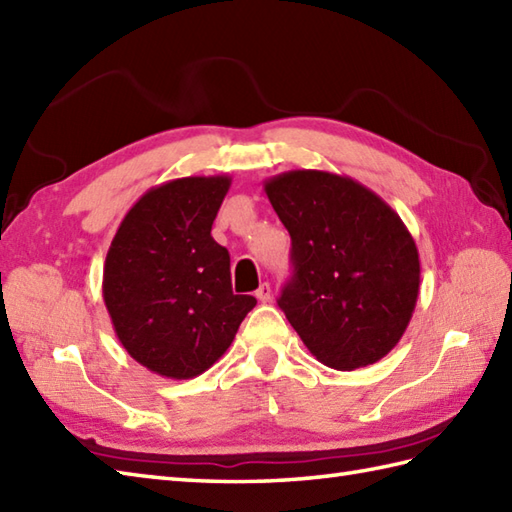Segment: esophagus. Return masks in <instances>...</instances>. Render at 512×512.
I'll use <instances>...</instances> for the list:
<instances>
[{
    "label": "esophagus",
    "instance_id": "1",
    "mask_svg": "<svg viewBox=\"0 0 512 512\" xmlns=\"http://www.w3.org/2000/svg\"><path fill=\"white\" fill-rule=\"evenodd\" d=\"M255 297L262 303H268L270 299H273V288H270V284H262V286H259V290L255 292Z\"/></svg>",
    "mask_w": 512,
    "mask_h": 512
}]
</instances>
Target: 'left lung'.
I'll return each mask as SVG.
<instances>
[{
	"mask_svg": "<svg viewBox=\"0 0 512 512\" xmlns=\"http://www.w3.org/2000/svg\"><path fill=\"white\" fill-rule=\"evenodd\" d=\"M264 191L292 239L295 275L279 308L319 363L374 365L402 339L420 292L405 222L372 189L330 171L279 173Z\"/></svg>",
	"mask_w": 512,
	"mask_h": 512,
	"instance_id": "obj_1",
	"label": "left lung"
}]
</instances>
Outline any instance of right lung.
Returning <instances> with one entry per match:
<instances>
[{"label": "right lung", "mask_w": 512, "mask_h": 512, "mask_svg": "<svg viewBox=\"0 0 512 512\" xmlns=\"http://www.w3.org/2000/svg\"><path fill=\"white\" fill-rule=\"evenodd\" d=\"M228 189L231 176L158 184L127 211L107 250L103 299L114 332L158 376L206 372L257 303L233 295L231 257L211 237Z\"/></svg>", "instance_id": "right-lung-1"}]
</instances>
